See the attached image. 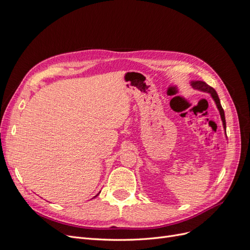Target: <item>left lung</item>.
<instances>
[{"mask_svg": "<svg viewBox=\"0 0 250 250\" xmlns=\"http://www.w3.org/2000/svg\"><path fill=\"white\" fill-rule=\"evenodd\" d=\"M191 84H192V86H193L194 88H196V89L201 90V92H204V93L210 94L211 98H213L215 103H216V105H217V107H218V109H219V112H220V116H221V120H222V122H223L224 129H226L224 110H223V108H222V106H221L220 100H219V97H218V95H217V93H216V90H215L213 87H211V86H209L208 84H207V83L204 82V81H199V80H198V81H192Z\"/></svg>", "mask_w": 250, "mask_h": 250, "instance_id": "obj_1", "label": "left lung"}]
</instances>
